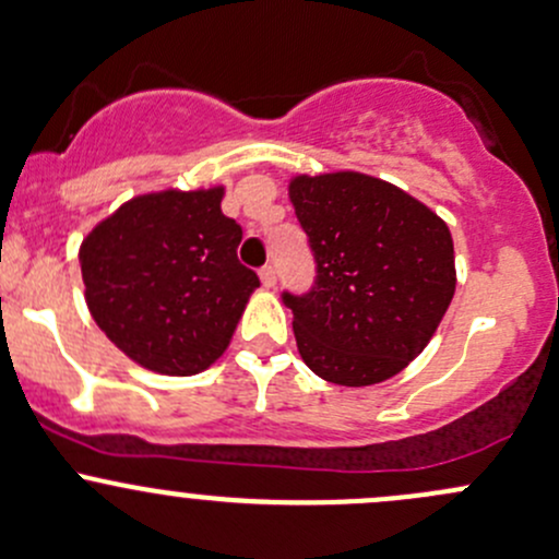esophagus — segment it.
I'll return each mask as SVG.
<instances>
[{
	"instance_id": "1",
	"label": "esophagus",
	"mask_w": 559,
	"mask_h": 559,
	"mask_svg": "<svg viewBox=\"0 0 559 559\" xmlns=\"http://www.w3.org/2000/svg\"><path fill=\"white\" fill-rule=\"evenodd\" d=\"M258 274H261L263 287H274V285H277V269H274V266H263Z\"/></svg>"
}]
</instances>
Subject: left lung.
Here are the masks:
<instances>
[{"label": "left lung", "instance_id": "1", "mask_svg": "<svg viewBox=\"0 0 559 559\" xmlns=\"http://www.w3.org/2000/svg\"><path fill=\"white\" fill-rule=\"evenodd\" d=\"M290 202L317 263L309 293H282L304 362L338 386L397 376L453 301L445 221L362 173L293 178Z\"/></svg>", "mask_w": 559, "mask_h": 559}]
</instances>
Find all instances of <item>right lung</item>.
<instances>
[{"instance_id": "right-lung-1", "label": "right lung", "mask_w": 559, "mask_h": 559, "mask_svg": "<svg viewBox=\"0 0 559 559\" xmlns=\"http://www.w3.org/2000/svg\"><path fill=\"white\" fill-rule=\"evenodd\" d=\"M224 189L143 194L100 221L80 248L90 314L111 344L154 373L194 376L229 346L250 293L242 226Z\"/></svg>"}]
</instances>
